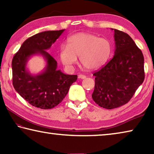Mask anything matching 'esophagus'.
Here are the masks:
<instances>
[{
    "label": "esophagus",
    "mask_w": 154,
    "mask_h": 154,
    "mask_svg": "<svg viewBox=\"0 0 154 154\" xmlns=\"http://www.w3.org/2000/svg\"><path fill=\"white\" fill-rule=\"evenodd\" d=\"M78 77H79V79H85V78H86V76H85V75H79V76H78Z\"/></svg>",
    "instance_id": "34e87169"
}]
</instances>
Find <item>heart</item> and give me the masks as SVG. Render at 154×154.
Masks as SVG:
<instances>
[{
    "label": "heart",
    "instance_id": "obj_1",
    "mask_svg": "<svg viewBox=\"0 0 154 154\" xmlns=\"http://www.w3.org/2000/svg\"><path fill=\"white\" fill-rule=\"evenodd\" d=\"M67 45L60 47L59 57L67 69L79 61L85 69L94 70L103 66L110 58L111 43L107 38L88 32H79L67 38Z\"/></svg>",
    "mask_w": 154,
    "mask_h": 154
}]
</instances>
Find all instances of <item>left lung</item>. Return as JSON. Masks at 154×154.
Wrapping results in <instances>:
<instances>
[{
	"mask_svg": "<svg viewBox=\"0 0 154 154\" xmlns=\"http://www.w3.org/2000/svg\"><path fill=\"white\" fill-rule=\"evenodd\" d=\"M114 30L115 51L110 61L94 73V101L101 107L115 109L126 104L145 79L144 57L132 38Z\"/></svg>",
	"mask_w": 154,
	"mask_h": 154,
	"instance_id": "1",
	"label": "left lung"
}]
</instances>
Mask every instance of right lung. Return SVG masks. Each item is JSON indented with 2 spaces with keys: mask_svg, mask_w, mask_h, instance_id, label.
<instances>
[{
  "mask_svg": "<svg viewBox=\"0 0 154 154\" xmlns=\"http://www.w3.org/2000/svg\"><path fill=\"white\" fill-rule=\"evenodd\" d=\"M65 29L44 31L27 38L12 60L13 85L19 94L36 107L49 109L56 106L66 96L77 75H66L57 70V62L48 50ZM42 56L46 62L40 74H31L27 64L31 57Z\"/></svg>",
  "mask_w": 154,
  "mask_h": 154,
  "instance_id": "add662e5",
  "label": "right lung"
}]
</instances>
